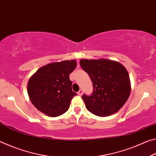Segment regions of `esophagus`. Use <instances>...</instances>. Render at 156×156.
<instances>
[{
  "instance_id": "esophagus-1",
  "label": "esophagus",
  "mask_w": 156,
  "mask_h": 156,
  "mask_svg": "<svg viewBox=\"0 0 156 156\" xmlns=\"http://www.w3.org/2000/svg\"><path fill=\"white\" fill-rule=\"evenodd\" d=\"M77 94H78V95L79 96H81L82 95H83V90H82V89H80V90L79 91Z\"/></svg>"
}]
</instances>
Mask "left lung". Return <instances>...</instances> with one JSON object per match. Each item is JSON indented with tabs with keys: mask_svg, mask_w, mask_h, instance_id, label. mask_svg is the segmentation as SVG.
<instances>
[{
	"mask_svg": "<svg viewBox=\"0 0 156 156\" xmlns=\"http://www.w3.org/2000/svg\"><path fill=\"white\" fill-rule=\"evenodd\" d=\"M81 67L93 83L91 96L83 95L85 107L94 115L109 116L120 110L131 93V82L127 70L115 60L82 59Z\"/></svg>",
	"mask_w": 156,
	"mask_h": 156,
	"instance_id": "1",
	"label": "left lung"
}]
</instances>
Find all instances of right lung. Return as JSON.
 I'll return each mask as SVG.
<instances>
[{
  "label": "right lung",
  "mask_w": 156,
  "mask_h": 156,
  "mask_svg": "<svg viewBox=\"0 0 156 156\" xmlns=\"http://www.w3.org/2000/svg\"><path fill=\"white\" fill-rule=\"evenodd\" d=\"M76 65V60L51 62L39 68L31 76L27 93L37 109L50 117H57L67 112L76 95L69 80V74Z\"/></svg>",
  "instance_id": "right-lung-1"
}]
</instances>
